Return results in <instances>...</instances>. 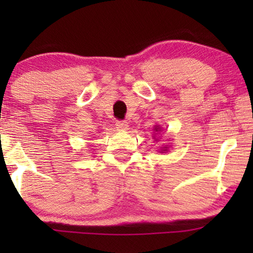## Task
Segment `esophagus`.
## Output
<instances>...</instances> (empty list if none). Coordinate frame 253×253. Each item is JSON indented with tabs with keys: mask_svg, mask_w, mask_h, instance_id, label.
Masks as SVG:
<instances>
[{
	"mask_svg": "<svg viewBox=\"0 0 253 253\" xmlns=\"http://www.w3.org/2000/svg\"><path fill=\"white\" fill-rule=\"evenodd\" d=\"M127 122H126V121H117L116 122V127L119 130H126L127 129Z\"/></svg>",
	"mask_w": 253,
	"mask_h": 253,
	"instance_id": "esophagus-1",
	"label": "esophagus"
}]
</instances>
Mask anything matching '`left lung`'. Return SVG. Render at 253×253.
Returning a JSON list of instances; mask_svg holds the SVG:
<instances>
[{"mask_svg":"<svg viewBox=\"0 0 253 253\" xmlns=\"http://www.w3.org/2000/svg\"><path fill=\"white\" fill-rule=\"evenodd\" d=\"M157 131H158V130H157Z\"/></svg>","mask_w":253,"mask_h":253,"instance_id":"left-lung-1","label":"left lung"}]
</instances>
